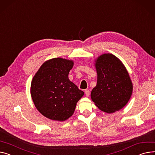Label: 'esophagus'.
Here are the masks:
<instances>
[{"label": "esophagus", "instance_id": "34e87169", "mask_svg": "<svg viewBox=\"0 0 155 155\" xmlns=\"http://www.w3.org/2000/svg\"><path fill=\"white\" fill-rule=\"evenodd\" d=\"M90 90H88V89H86V90H85V95H86V96L87 97H88L89 95H90Z\"/></svg>", "mask_w": 155, "mask_h": 155}]
</instances>
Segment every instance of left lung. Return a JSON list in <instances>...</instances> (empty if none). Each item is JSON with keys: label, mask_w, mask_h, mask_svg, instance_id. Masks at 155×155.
<instances>
[{"label": "left lung", "mask_w": 155, "mask_h": 155, "mask_svg": "<svg viewBox=\"0 0 155 155\" xmlns=\"http://www.w3.org/2000/svg\"><path fill=\"white\" fill-rule=\"evenodd\" d=\"M97 84L91 92V98L101 111L111 113L125 107L133 91L128 71L115 55L105 54L97 60Z\"/></svg>", "instance_id": "obj_1"}]
</instances>
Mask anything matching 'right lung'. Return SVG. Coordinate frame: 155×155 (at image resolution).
Instances as JSON below:
<instances>
[{
  "instance_id": "right-lung-1",
  "label": "right lung",
  "mask_w": 155,
  "mask_h": 155,
  "mask_svg": "<svg viewBox=\"0 0 155 155\" xmlns=\"http://www.w3.org/2000/svg\"><path fill=\"white\" fill-rule=\"evenodd\" d=\"M73 61L55 58L44 63L34 77L30 93L41 114L53 120L65 121L75 111L84 92L68 79Z\"/></svg>"
}]
</instances>
